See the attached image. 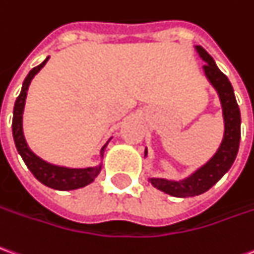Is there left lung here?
<instances>
[{"mask_svg": "<svg viewBox=\"0 0 254 254\" xmlns=\"http://www.w3.org/2000/svg\"><path fill=\"white\" fill-rule=\"evenodd\" d=\"M195 51L206 63L203 65L205 77L219 95L220 104L223 110V120H224V134L213 157L206 164L194 170L190 176L184 177L182 180L148 177L150 183L155 189L176 198H189V196L201 195L206 192L209 189H212L232 166L238 154L239 141H241V111L234 95L231 82L220 71L213 58L203 48L196 45ZM147 154L148 151L145 148L144 157H147Z\"/></svg>", "mask_w": 254, "mask_h": 254, "instance_id": "left-lung-1", "label": "left lung"}]
</instances>
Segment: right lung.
<instances>
[{
	"label": "right lung",
	"instance_id": "right-lung-1",
	"mask_svg": "<svg viewBox=\"0 0 254 254\" xmlns=\"http://www.w3.org/2000/svg\"><path fill=\"white\" fill-rule=\"evenodd\" d=\"M48 60H49V56L40 65L34 67L31 71L28 72L27 77L24 78V81H23L20 95L16 99L15 107H13V120H12V134H13V140H15L16 150L20 154V157L23 158L24 164L27 165L30 172L44 186L51 187L53 190H59V191L82 189L85 186L90 184L99 176V173L102 170L103 162H100L96 166H88V168H67V166H62V165L51 164V162L44 161L42 158H40L37 154L31 151L27 141L24 139L23 111H24V106H26L28 86L31 84L33 78L40 72V70L44 65L47 64ZM110 140H111V137H110ZM109 141L103 145L102 150H100V158L102 159Z\"/></svg>",
	"mask_w": 254,
	"mask_h": 254
}]
</instances>
